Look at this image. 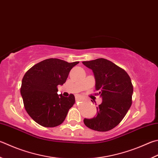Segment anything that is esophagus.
Here are the masks:
<instances>
[{
	"label": "esophagus",
	"instance_id": "esophagus-1",
	"mask_svg": "<svg viewBox=\"0 0 158 158\" xmlns=\"http://www.w3.org/2000/svg\"><path fill=\"white\" fill-rule=\"evenodd\" d=\"M74 97H75L76 101H79L80 99H81V96H80L79 94H75V95H74Z\"/></svg>",
	"mask_w": 158,
	"mask_h": 158
}]
</instances>
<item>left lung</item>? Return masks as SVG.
Returning a JSON list of instances; mask_svg holds the SVG:
<instances>
[{
  "mask_svg": "<svg viewBox=\"0 0 158 158\" xmlns=\"http://www.w3.org/2000/svg\"><path fill=\"white\" fill-rule=\"evenodd\" d=\"M92 70L95 79V90L102 98L97 107V115L84 119L85 125L94 131H110L119 124L132 104L133 87L124 70L105 59L83 61Z\"/></svg>",
  "mask_w": 158,
  "mask_h": 158,
  "instance_id": "1",
  "label": "left lung"
}]
</instances>
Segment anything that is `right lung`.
<instances>
[{
    "label": "right lung",
    "instance_id": "right-lung-1",
    "mask_svg": "<svg viewBox=\"0 0 158 158\" xmlns=\"http://www.w3.org/2000/svg\"><path fill=\"white\" fill-rule=\"evenodd\" d=\"M79 61L68 63L48 59L31 67L22 80L21 94L25 110L37 124L55 127L62 124L75 102L73 94H58V85L66 81L70 70Z\"/></svg>",
    "mask_w": 158,
    "mask_h": 158
}]
</instances>
